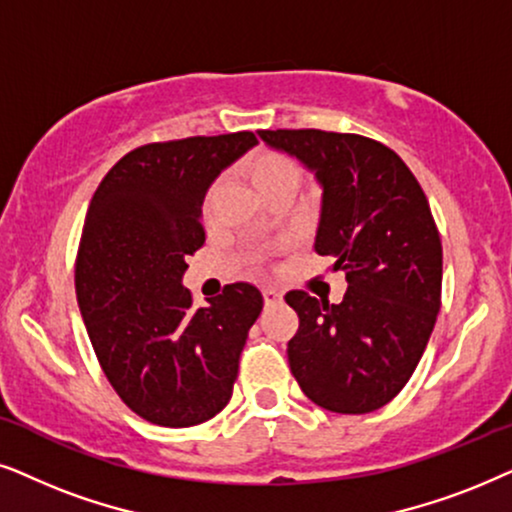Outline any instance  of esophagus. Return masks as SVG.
<instances>
[{"mask_svg":"<svg viewBox=\"0 0 512 512\" xmlns=\"http://www.w3.org/2000/svg\"><path fill=\"white\" fill-rule=\"evenodd\" d=\"M262 297H264V304H267V306L281 302V299H283L281 292L274 290V288H264V290H262Z\"/></svg>","mask_w":512,"mask_h":512,"instance_id":"esophagus-1","label":"esophagus"}]
</instances>
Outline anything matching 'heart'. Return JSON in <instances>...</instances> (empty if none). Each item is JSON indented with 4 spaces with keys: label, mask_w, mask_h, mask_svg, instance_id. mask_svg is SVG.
Listing matches in <instances>:
<instances>
[{
    "label": "heart",
    "mask_w": 512,
    "mask_h": 512,
    "mask_svg": "<svg viewBox=\"0 0 512 512\" xmlns=\"http://www.w3.org/2000/svg\"><path fill=\"white\" fill-rule=\"evenodd\" d=\"M241 175L250 182L252 189L262 196L264 201L271 199H292L297 192L299 182H302V166L292 159L290 154L281 152V149L271 147H257L241 161ZM222 196V182L210 185L203 199V215L210 217Z\"/></svg>",
    "instance_id": "1"
}]
</instances>
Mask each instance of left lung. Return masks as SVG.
<instances>
[{"instance_id":"obj_1","label":"left lung","mask_w":512,"mask_h":512,"mask_svg":"<svg viewBox=\"0 0 512 512\" xmlns=\"http://www.w3.org/2000/svg\"><path fill=\"white\" fill-rule=\"evenodd\" d=\"M260 138L316 173V252L349 281L339 304L285 295L299 316L290 370L325 410H379L417 370L440 311L442 243L424 189L391 147L363 135L281 128Z\"/></svg>"}]
</instances>
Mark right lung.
Masks as SVG:
<instances>
[{"mask_svg": "<svg viewBox=\"0 0 512 512\" xmlns=\"http://www.w3.org/2000/svg\"><path fill=\"white\" fill-rule=\"evenodd\" d=\"M255 133L142 145L102 177L81 231L74 288L98 363L149 424L187 428L227 407L262 292L231 283L194 309L187 255L206 241L201 206Z\"/></svg>", "mask_w": 512, "mask_h": 512, "instance_id": "obj_1", "label": "right lung"}]
</instances>
